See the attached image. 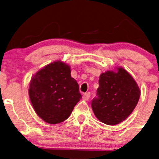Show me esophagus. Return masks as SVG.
I'll use <instances>...</instances> for the list:
<instances>
[{
  "label": "esophagus",
  "instance_id": "1",
  "mask_svg": "<svg viewBox=\"0 0 159 159\" xmlns=\"http://www.w3.org/2000/svg\"><path fill=\"white\" fill-rule=\"evenodd\" d=\"M90 96V93H85L83 95V99L84 100H89Z\"/></svg>",
  "mask_w": 159,
  "mask_h": 159
}]
</instances>
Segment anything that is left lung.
Segmentation results:
<instances>
[{
    "label": "left lung",
    "instance_id": "obj_1",
    "mask_svg": "<svg viewBox=\"0 0 159 159\" xmlns=\"http://www.w3.org/2000/svg\"><path fill=\"white\" fill-rule=\"evenodd\" d=\"M140 89L133 77L122 67L100 74L97 98L91 107L98 120L115 125L129 117L137 106Z\"/></svg>",
    "mask_w": 159,
    "mask_h": 159
}]
</instances>
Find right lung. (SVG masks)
I'll return each mask as SVG.
<instances>
[{"instance_id":"obj_1","label":"right lung","mask_w":159,"mask_h":159,"mask_svg":"<svg viewBox=\"0 0 159 159\" xmlns=\"http://www.w3.org/2000/svg\"><path fill=\"white\" fill-rule=\"evenodd\" d=\"M29 96L37 115L52 125L66 120L82 98L70 66L61 61L47 65L32 77Z\"/></svg>"}]
</instances>
